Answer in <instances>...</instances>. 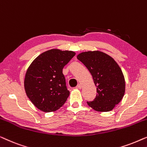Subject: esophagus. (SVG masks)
Instances as JSON below:
<instances>
[{"label":"esophagus","instance_id":"obj_1","mask_svg":"<svg viewBox=\"0 0 147 147\" xmlns=\"http://www.w3.org/2000/svg\"><path fill=\"white\" fill-rule=\"evenodd\" d=\"M76 88H79V89H80V88H82L81 84H77V86H76Z\"/></svg>","mask_w":147,"mask_h":147}]
</instances>
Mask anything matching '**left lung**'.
Returning a JSON list of instances; mask_svg holds the SVG:
<instances>
[{"label":"left lung","instance_id":"left-lung-1","mask_svg":"<svg viewBox=\"0 0 147 147\" xmlns=\"http://www.w3.org/2000/svg\"><path fill=\"white\" fill-rule=\"evenodd\" d=\"M77 59L91 74L96 95L88 106L100 112L113 110L123 98L125 91V81L121 68L115 60L100 51H88L79 54Z\"/></svg>","mask_w":147,"mask_h":147}]
</instances>
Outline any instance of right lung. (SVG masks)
<instances>
[{"mask_svg": "<svg viewBox=\"0 0 147 147\" xmlns=\"http://www.w3.org/2000/svg\"><path fill=\"white\" fill-rule=\"evenodd\" d=\"M74 55L73 51L51 49L40 54L29 66L24 78V89L39 110L52 112L65 104L70 92L63 69Z\"/></svg>", "mask_w": 147, "mask_h": 147, "instance_id": "right-lung-1", "label": "right lung"}]
</instances>
